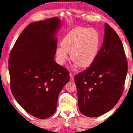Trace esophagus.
Returning a JSON list of instances; mask_svg holds the SVG:
<instances>
[{
	"label": "esophagus",
	"mask_w": 133,
	"mask_h": 133,
	"mask_svg": "<svg viewBox=\"0 0 133 133\" xmlns=\"http://www.w3.org/2000/svg\"><path fill=\"white\" fill-rule=\"evenodd\" d=\"M70 81H73L74 79H75V77H74V76L72 73H70Z\"/></svg>",
	"instance_id": "34e87169"
}]
</instances>
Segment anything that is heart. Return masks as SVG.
Returning a JSON list of instances; mask_svg holds the SVG:
<instances>
[{"instance_id": "1", "label": "heart", "mask_w": 133, "mask_h": 133, "mask_svg": "<svg viewBox=\"0 0 133 133\" xmlns=\"http://www.w3.org/2000/svg\"><path fill=\"white\" fill-rule=\"evenodd\" d=\"M101 43L97 30L77 27L69 31L56 49L57 62L63 64L70 53L71 59L81 68H87L93 63L97 56Z\"/></svg>"}]
</instances>
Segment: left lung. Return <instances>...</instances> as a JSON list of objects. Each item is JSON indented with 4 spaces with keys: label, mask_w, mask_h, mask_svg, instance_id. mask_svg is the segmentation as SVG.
Instances as JSON below:
<instances>
[{
    "label": "left lung",
    "mask_w": 133,
    "mask_h": 133,
    "mask_svg": "<svg viewBox=\"0 0 133 133\" xmlns=\"http://www.w3.org/2000/svg\"><path fill=\"white\" fill-rule=\"evenodd\" d=\"M104 39L93 63L75 77L78 108L89 117H96L114 107L123 93L128 63L122 42L105 24Z\"/></svg>",
    "instance_id": "left-lung-1"
}]
</instances>
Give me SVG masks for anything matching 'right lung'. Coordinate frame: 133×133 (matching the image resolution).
<instances>
[{
    "mask_svg": "<svg viewBox=\"0 0 133 133\" xmlns=\"http://www.w3.org/2000/svg\"><path fill=\"white\" fill-rule=\"evenodd\" d=\"M57 17L33 22L22 31L9 57L10 89L21 106L38 118L55 113L58 94L70 80L66 68L54 60Z\"/></svg>",
    "mask_w": 133,
    "mask_h": 133,
    "instance_id": "1",
    "label": "right lung"
}]
</instances>
